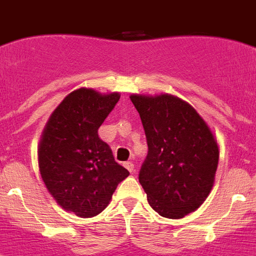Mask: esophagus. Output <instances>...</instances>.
I'll return each instance as SVG.
<instances>
[{
	"instance_id": "esophagus-1",
	"label": "esophagus",
	"mask_w": 256,
	"mask_h": 256,
	"mask_svg": "<svg viewBox=\"0 0 256 256\" xmlns=\"http://www.w3.org/2000/svg\"><path fill=\"white\" fill-rule=\"evenodd\" d=\"M124 166H126V168L130 172V173H133V172H134V164H133L132 162H124Z\"/></svg>"
}]
</instances>
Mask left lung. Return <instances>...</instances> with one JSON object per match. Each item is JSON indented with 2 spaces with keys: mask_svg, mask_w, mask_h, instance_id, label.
Returning <instances> with one entry per match:
<instances>
[{
  "mask_svg": "<svg viewBox=\"0 0 256 256\" xmlns=\"http://www.w3.org/2000/svg\"><path fill=\"white\" fill-rule=\"evenodd\" d=\"M141 116L148 152L140 170L150 206L180 219L206 200L216 180V136L188 102L169 94H130Z\"/></svg>",
  "mask_w": 256,
  "mask_h": 256,
  "instance_id": "obj_1",
  "label": "left lung"
}]
</instances>
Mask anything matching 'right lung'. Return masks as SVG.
I'll return each instance as SVG.
<instances>
[{
	"label": "right lung",
	"mask_w": 256,
	"mask_h": 256,
	"mask_svg": "<svg viewBox=\"0 0 256 256\" xmlns=\"http://www.w3.org/2000/svg\"><path fill=\"white\" fill-rule=\"evenodd\" d=\"M119 98V92L78 88L54 110L42 132L40 177L56 202L80 218L100 214L130 176L98 137V128Z\"/></svg>",
	"instance_id": "add662e5"
}]
</instances>
